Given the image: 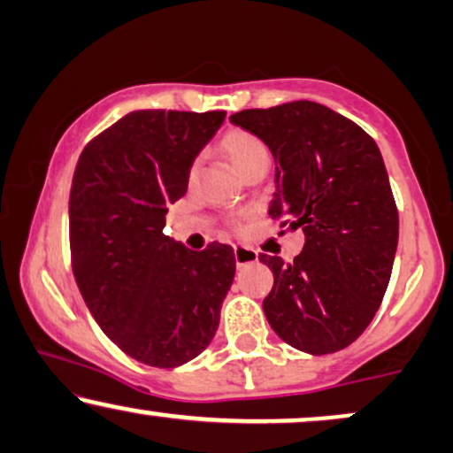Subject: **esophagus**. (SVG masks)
<instances>
[{
	"instance_id": "obj_1",
	"label": "esophagus",
	"mask_w": 453,
	"mask_h": 453,
	"mask_svg": "<svg viewBox=\"0 0 453 453\" xmlns=\"http://www.w3.org/2000/svg\"><path fill=\"white\" fill-rule=\"evenodd\" d=\"M234 257H236L238 267H244V265H250V263L258 261L257 250L249 249V246H234Z\"/></svg>"
}]
</instances>
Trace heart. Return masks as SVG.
<instances>
[{
  "instance_id": "heart-1",
  "label": "heart",
  "mask_w": 453,
  "mask_h": 453,
  "mask_svg": "<svg viewBox=\"0 0 453 453\" xmlns=\"http://www.w3.org/2000/svg\"><path fill=\"white\" fill-rule=\"evenodd\" d=\"M219 147L240 176L249 172L250 167L261 164V161H269L267 147L255 134H250L246 130H230L221 138ZM195 176L196 167L190 172V180H195Z\"/></svg>"
}]
</instances>
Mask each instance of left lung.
I'll use <instances>...</instances> for the list:
<instances>
[{
  "mask_svg": "<svg viewBox=\"0 0 453 453\" xmlns=\"http://www.w3.org/2000/svg\"><path fill=\"white\" fill-rule=\"evenodd\" d=\"M230 122L275 159L271 217L304 232L292 263L261 255L273 271L265 317L300 352L349 346L375 317L397 249V209L381 150L366 132L315 101L244 110Z\"/></svg>",
  "mask_w": 453,
  "mask_h": 453,
  "instance_id": "left-lung-1",
  "label": "left lung"
}]
</instances>
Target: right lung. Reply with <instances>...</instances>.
<instances>
[{
	"mask_svg": "<svg viewBox=\"0 0 453 453\" xmlns=\"http://www.w3.org/2000/svg\"><path fill=\"white\" fill-rule=\"evenodd\" d=\"M226 111L138 110L93 138L70 190L72 269L90 315L138 363L173 369L219 327L236 258L226 244L196 252L164 234L167 204Z\"/></svg>",
	"mask_w": 453,
	"mask_h": 453,
	"instance_id": "right-lung-1",
	"label": "right lung"
}]
</instances>
